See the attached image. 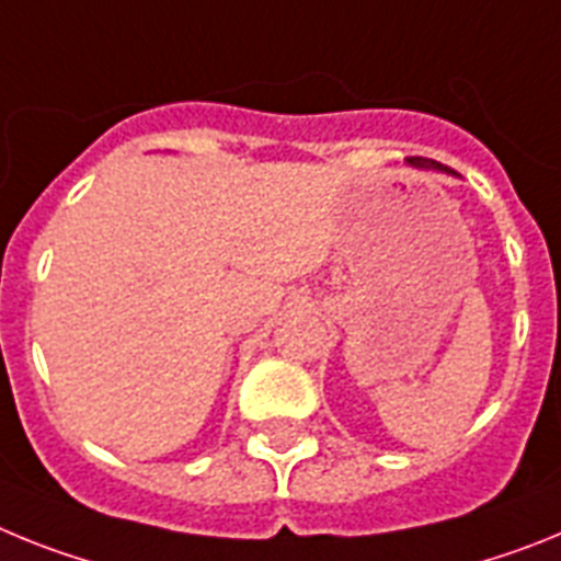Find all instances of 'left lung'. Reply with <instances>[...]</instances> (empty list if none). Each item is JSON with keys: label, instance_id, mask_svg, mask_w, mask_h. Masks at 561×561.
Listing matches in <instances>:
<instances>
[{"label": "left lung", "instance_id": "8db88e82", "mask_svg": "<svg viewBox=\"0 0 561 561\" xmlns=\"http://www.w3.org/2000/svg\"><path fill=\"white\" fill-rule=\"evenodd\" d=\"M409 165H415V169H423V172H446V174H455L449 165L437 163V160H426V158H409Z\"/></svg>", "mask_w": 561, "mask_h": 561}]
</instances>
